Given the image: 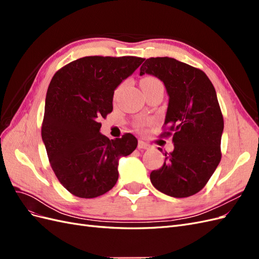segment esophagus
Here are the masks:
<instances>
[{"mask_svg": "<svg viewBox=\"0 0 259 259\" xmlns=\"http://www.w3.org/2000/svg\"><path fill=\"white\" fill-rule=\"evenodd\" d=\"M151 146L145 143L144 140H138V149H149Z\"/></svg>", "mask_w": 259, "mask_h": 259, "instance_id": "esophagus-1", "label": "esophagus"}]
</instances>
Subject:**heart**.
Masks as SVG:
<instances>
[{
    "label": "heart",
    "instance_id": "1",
    "mask_svg": "<svg viewBox=\"0 0 259 259\" xmlns=\"http://www.w3.org/2000/svg\"><path fill=\"white\" fill-rule=\"evenodd\" d=\"M140 85H146V86H154V85H162L161 84V82L156 79V77H154V76H146V77H144V79L142 80V82H140ZM121 89H122V86H119V88H117L116 90H115V92H114V99L117 97V95H119V93H120V91H121ZM143 122H139V123H137V126L138 127H140V126H143Z\"/></svg>",
    "mask_w": 259,
    "mask_h": 259
}]
</instances>
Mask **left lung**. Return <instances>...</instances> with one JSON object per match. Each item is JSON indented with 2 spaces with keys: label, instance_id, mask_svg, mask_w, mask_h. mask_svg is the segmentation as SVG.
Wrapping results in <instances>:
<instances>
[{
  "label": "left lung",
  "instance_id": "8db88e82",
  "mask_svg": "<svg viewBox=\"0 0 259 259\" xmlns=\"http://www.w3.org/2000/svg\"><path fill=\"white\" fill-rule=\"evenodd\" d=\"M145 73L165 85L169 98L164 126L169 131L162 136L171 135L174 143L150 180L169 197H190L204 188L222 159L224 117L216 91L202 70L174 58L147 59L140 67V75Z\"/></svg>",
  "mask_w": 259,
  "mask_h": 259
}]
</instances>
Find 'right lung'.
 Returning a JSON list of instances; mask_svg holds the SVG:
<instances>
[{
  "label": "right lung",
  "mask_w": 259,
  "mask_h": 259,
  "mask_svg": "<svg viewBox=\"0 0 259 259\" xmlns=\"http://www.w3.org/2000/svg\"><path fill=\"white\" fill-rule=\"evenodd\" d=\"M144 60L88 56L54 74L42 139L55 175L75 197L97 198L111 190L119 178V159L136 149L137 139L130 133L111 140L101 134L99 120L112 111L114 90Z\"/></svg>",
  "instance_id": "obj_1"
}]
</instances>
